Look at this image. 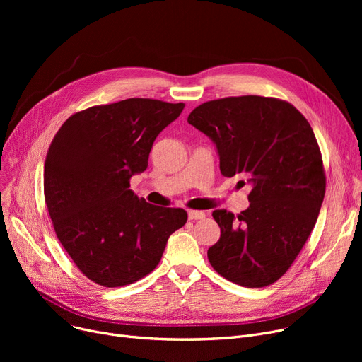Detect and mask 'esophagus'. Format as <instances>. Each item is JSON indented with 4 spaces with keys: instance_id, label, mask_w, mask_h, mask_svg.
Returning <instances> with one entry per match:
<instances>
[{
    "instance_id": "esophagus-1",
    "label": "esophagus",
    "mask_w": 362,
    "mask_h": 362,
    "mask_svg": "<svg viewBox=\"0 0 362 362\" xmlns=\"http://www.w3.org/2000/svg\"><path fill=\"white\" fill-rule=\"evenodd\" d=\"M187 217L189 220H202L205 217V213L204 211H195V210H191L187 213Z\"/></svg>"
}]
</instances>
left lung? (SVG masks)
Returning a JSON list of instances; mask_svg holds the SVG:
<instances>
[{
    "mask_svg": "<svg viewBox=\"0 0 362 362\" xmlns=\"http://www.w3.org/2000/svg\"><path fill=\"white\" fill-rule=\"evenodd\" d=\"M187 123L216 144L223 176L239 175L252 187L251 204L240 214L213 213L221 235L208 259L240 286H269L289 270L325 199L326 175L314 132L288 101L258 95L204 103Z\"/></svg>",
    "mask_w": 362,
    "mask_h": 362,
    "instance_id": "obj_1",
    "label": "left lung"
}]
</instances>
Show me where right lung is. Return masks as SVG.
<instances>
[{
	"mask_svg": "<svg viewBox=\"0 0 362 362\" xmlns=\"http://www.w3.org/2000/svg\"><path fill=\"white\" fill-rule=\"evenodd\" d=\"M185 104L129 98L74 112L55 133L44 168V195L57 238L78 269L104 288L154 270L168 236L186 223L182 208L138 198L130 177L148 167L160 132Z\"/></svg>",
	"mask_w": 362,
	"mask_h": 362,
	"instance_id": "right-lung-1",
	"label": "right lung"
}]
</instances>
